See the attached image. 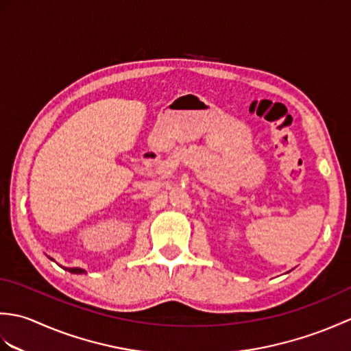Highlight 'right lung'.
<instances>
[{
    "instance_id": "1",
    "label": "right lung",
    "mask_w": 351,
    "mask_h": 351,
    "mask_svg": "<svg viewBox=\"0 0 351 351\" xmlns=\"http://www.w3.org/2000/svg\"><path fill=\"white\" fill-rule=\"evenodd\" d=\"M64 270H68L71 273H77V274H81V273H86L83 268H64Z\"/></svg>"
}]
</instances>
